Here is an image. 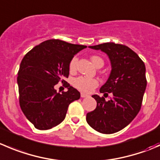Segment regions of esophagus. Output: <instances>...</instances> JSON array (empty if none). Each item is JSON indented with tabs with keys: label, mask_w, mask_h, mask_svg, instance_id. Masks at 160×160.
<instances>
[{
	"label": "esophagus",
	"mask_w": 160,
	"mask_h": 160,
	"mask_svg": "<svg viewBox=\"0 0 160 160\" xmlns=\"http://www.w3.org/2000/svg\"><path fill=\"white\" fill-rule=\"evenodd\" d=\"M80 96H81V98H87V97H88V94H84V93H81V94H80Z\"/></svg>",
	"instance_id": "obj_1"
}]
</instances>
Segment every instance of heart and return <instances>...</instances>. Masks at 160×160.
Returning a JSON list of instances; mask_svg holds the SVG:
<instances>
[{"label":"heart","mask_w":160,"mask_h":160,"mask_svg":"<svg viewBox=\"0 0 160 160\" xmlns=\"http://www.w3.org/2000/svg\"><path fill=\"white\" fill-rule=\"evenodd\" d=\"M91 62L94 66H98L99 65L104 64V62L102 58L97 55H93L91 58ZM77 57H73L69 62V68L70 71H74L76 69V66H77ZM72 84L80 91H83L85 93H89L92 91L93 89L96 88L98 85V81L96 79L90 78V77H79L77 78L74 79Z\"/></svg>","instance_id":"obj_1"}]
</instances>
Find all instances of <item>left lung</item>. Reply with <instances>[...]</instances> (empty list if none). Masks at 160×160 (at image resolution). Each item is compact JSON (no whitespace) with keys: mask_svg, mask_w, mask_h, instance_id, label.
<instances>
[{"mask_svg":"<svg viewBox=\"0 0 160 160\" xmlns=\"http://www.w3.org/2000/svg\"><path fill=\"white\" fill-rule=\"evenodd\" d=\"M90 48L105 52L111 62L112 70L101 93H112L106 102L97 94L94 111L87 114L88 124L102 134H113L128 126L139 112L147 85L145 66L138 55L128 46L104 43Z\"/></svg>","mask_w":160,"mask_h":160,"instance_id":"left-lung-1","label":"left lung"}]
</instances>
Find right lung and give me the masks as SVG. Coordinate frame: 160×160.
<instances>
[{"mask_svg":"<svg viewBox=\"0 0 160 160\" xmlns=\"http://www.w3.org/2000/svg\"><path fill=\"white\" fill-rule=\"evenodd\" d=\"M87 46L60 40H48L29 51L21 62L17 83L19 105L26 117L38 130H48L64 120L69 105L80 98L67 83V92L58 93L53 87L65 82L69 62Z\"/></svg>","mask_w":160,"mask_h":160,"instance_id":"add662e5","label":"right lung"}]
</instances>
